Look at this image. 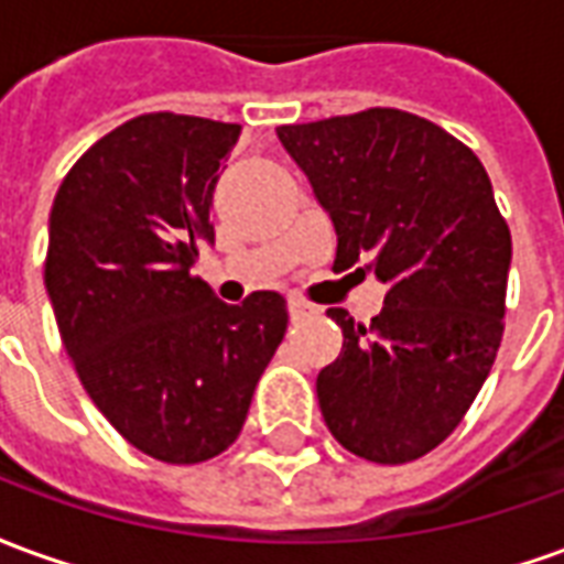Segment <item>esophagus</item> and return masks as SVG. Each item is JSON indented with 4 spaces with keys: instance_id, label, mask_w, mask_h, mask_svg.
I'll use <instances>...</instances> for the list:
<instances>
[{
    "instance_id": "1",
    "label": "esophagus",
    "mask_w": 564,
    "mask_h": 564,
    "mask_svg": "<svg viewBox=\"0 0 564 564\" xmlns=\"http://www.w3.org/2000/svg\"><path fill=\"white\" fill-rule=\"evenodd\" d=\"M307 314H311V307H307L305 302H295V299H290V319H305Z\"/></svg>"
}]
</instances>
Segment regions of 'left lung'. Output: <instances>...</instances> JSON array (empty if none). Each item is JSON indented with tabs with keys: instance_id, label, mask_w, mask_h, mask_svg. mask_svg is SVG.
<instances>
[{
	"instance_id": "obj_1",
	"label": "left lung",
	"mask_w": 564,
	"mask_h": 564,
	"mask_svg": "<svg viewBox=\"0 0 564 564\" xmlns=\"http://www.w3.org/2000/svg\"><path fill=\"white\" fill-rule=\"evenodd\" d=\"M329 214L335 271H375L383 307L341 326V356L317 375L335 441L380 465L435 449L459 425L505 332L510 229L489 174L462 141L395 108L278 127Z\"/></svg>"
}]
</instances>
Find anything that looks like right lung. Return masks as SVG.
I'll return each mask as SVG.
<instances>
[{
  "label": "right lung",
  "mask_w": 564,
  "mask_h": 564,
  "mask_svg": "<svg viewBox=\"0 0 564 564\" xmlns=\"http://www.w3.org/2000/svg\"><path fill=\"white\" fill-rule=\"evenodd\" d=\"M238 123L141 115L80 156L47 220L44 286L93 404L141 453L196 465L232 444L286 332L281 293L226 305L193 278Z\"/></svg>",
  "instance_id": "add662e5"
}]
</instances>
